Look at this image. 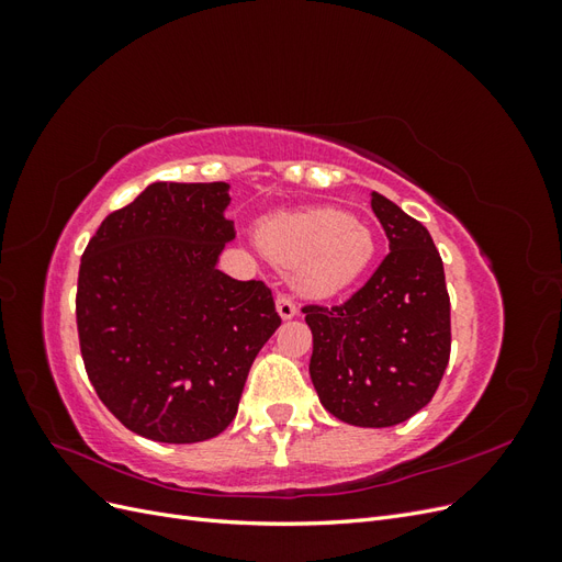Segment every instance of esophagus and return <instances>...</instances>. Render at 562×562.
<instances>
[{"mask_svg": "<svg viewBox=\"0 0 562 562\" xmlns=\"http://www.w3.org/2000/svg\"><path fill=\"white\" fill-rule=\"evenodd\" d=\"M277 312H279V316L283 321H288V318H293L297 314V307H295V302L288 297V295H277Z\"/></svg>", "mask_w": 562, "mask_h": 562, "instance_id": "34e87169", "label": "esophagus"}]
</instances>
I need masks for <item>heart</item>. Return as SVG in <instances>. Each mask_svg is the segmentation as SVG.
Returning a JSON list of instances; mask_svg holds the SVG:
<instances>
[{
    "mask_svg": "<svg viewBox=\"0 0 562 562\" xmlns=\"http://www.w3.org/2000/svg\"><path fill=\"white\" fill-rule=\"evenodd\" d=\"M260 248L312 300L335 297L359 281L375 260V234L361 217L337 209L277 213L258 227Z\"/></svg>",
    "mask_w": 562,
    "mask_h": 562,
    "instance_id": "heart-1",
    "label": "heart"
}]
</instances>
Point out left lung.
<instances>
[{"label": "left lung", "instance_id": "1", "mask_svg": "<svg viewBox=\"0 0 562 562\" xmlns=\"http://www.w3.org/2000/svg\"><path fill=\"white\" fill-rule=\"evenodd\" d=\"M389 255L359 293L333 310L304 307L314 335L310 375L321 405L353 427H394L427 405L450 359V297L431 234L370 192Z\"/></svg>", "mask_w": 562, "mask_h": 562}]
</instances>
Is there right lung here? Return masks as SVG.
<instances>
[{
    "instance_id": "add662e5",
    "label": "right lung",
    "mask_w": 562,
    "mask_h": 562,
    "mask_svg": "<svg viewBox=\"0 0 562 562\" xmlns=\"http://www.w3.org/2000/svg\"><path fill=\"white\" fill-rule=\"evenodd\" d=\"M227 182H151L81 255L77 328L95 394L133 434L199 443L236 417L281 326L262 281L217 269L234 241Z\"/></svg>"
}]
</instances>
